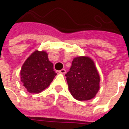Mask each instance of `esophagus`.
<instances>
[{
  "mask_svg": "<svg viewBox=\"0 0 129 129\" xmlns=\"http://www.w3.org/2000/svg\"><path fill=\"white\" fill-rule=\"evenodd\" d=\"M58 73H60V74H65L66 73V69H61V70H60L59 72H58Z\"/></svg>",
  "mask_w": 129,
  "mask_h": 129,
  "instance_id": "34e87169",
  "label": "esophagus"
}]
</instances>
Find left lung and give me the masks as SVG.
I'll use <instances>...</instances> for the list:
<instances>
[{
	"instance_id": "1",
	"label": "left lung",
	"mask_w": 129,
	"mask_h": 129,
	"mask_svg": "<svg viewBox=\"0 0 129 129\" xmlns=\"http://www.w3.org/2000/svg\"><path fill=\"white\" fill-rule=\"evenodd\" d=\"M66 76L69 90L77 100H90L99 90V72L94 62L88 57L74 58Z\"/></svg>"
}]
</instances>
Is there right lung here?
Listing matches in <instances>:
<instances>
[{
    "label": "right lung",
    "instance_id": "1",
    "mask_svg": "<svg viewBox=\"0 0 129 129\" xmlns=\"http://www.w3.org/2000/svg\"><path fill=\"white\" fill-rule=\"evenodd\" d=\"M53 66L45 51H34L21 69L24 87L30 93H39L47 88L57 75Z\"/></svg>",
    "mask_w": 129,
    "mask_h": 129
}]
</instances>
